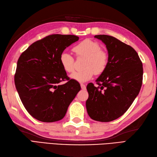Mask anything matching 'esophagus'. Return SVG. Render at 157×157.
<instances>
[{
  "instance_id": "obj_1",
  "label": "esophagus",
  "mask_w": 157,
  "mask_h": 157,
  "mask_svg": "<svg viewBox=\"0 0 157 157\" xmlns=\"http://www.w3.org/2000/svg\"><path fill=\"white\" fill-rule=\"evenodd\" d=\"M80 86H81V88H82V90H85L86 89V86H85V84H80Z\"/></svg>"
}]
</instances>
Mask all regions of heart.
I'll return each instance as SVG.
<instances>
[{"label":"heart","mask_w":157,"mask_h":157,"mask_svg":"<svg viewBox=\"0 0 157 157\" xmlns=\"http://www.w3.org/2000/svg\"><path fill=\"white\" fill-rule=\"evenodd\" d=\"M73 51L76 56H86L80 71H73L70 78L79 82H84L92 78L94 74H101L105 71L109 64V54L102 50L97 42L86 39L74 46ZM60 64L65 71L70 73L74 67V59L69 52H63L60 55Z\"/></svg>","instance_id":"b5f03b06"}]
</instances>
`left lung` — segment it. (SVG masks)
<instances>
[{
	"label": "left lung",
	"mask_w": 157,
	"mask_h": 157,
	"mask_svg": "<svg viewBox=\"0 0 157 157\" xmlns=\"http://www.w3.org/2000/svg\"><path fill=\"white\" fill-rule=\"evenodd\" d=\"M107 48L109 60L105 71L87 86L86 102L88 115L95 121L109 122L128 111L140 90L142 63L137 52L119 40L108 35H96Z\"/></svg>",
	"instance_id": "left-lung-1"
}]
</instances>
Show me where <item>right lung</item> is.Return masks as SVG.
Segmentation results:
<instances>
[{
    "instance_id": "right-lung-1",
    "label": "right lung",
    "mask_w": 157,
    "mask_h": 157,
    "mask_svg": "<svg viewBox=\"0 0 157 157\" xmlns=\"http://www.w3.org/2000/svg\"><path fill=\"white\" fill-rule=\"evenodd\" d=\"M78 40L74 35H49L33 43L19 56L15 87L25 109L38 121L62 119L81 90L78 82L67 75L59 61L64 50Z\"/></svg>"
}]
</instances>
